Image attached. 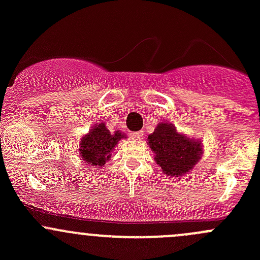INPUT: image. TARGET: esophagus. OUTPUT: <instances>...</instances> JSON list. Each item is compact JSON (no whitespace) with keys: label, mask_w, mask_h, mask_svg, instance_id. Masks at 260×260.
<instances>
[{"label":"esophagus","mask_w":260,"mask_h":260,"mask_svg":"<svg viewBox=\"0 0 260 260\" xmlns=\"http://www.w3.org/2000/svg\"><path fill=\"white\" fill-rule=\"evenodd\" d=\"M142 135L143 133L142 132H132L131 133V138H133V140H141V138H142Z\"/></svg>","instance_id":"obj_1"}]
</instances>
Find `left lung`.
Returning a JSON list of instances; mask_svg holds the SVG:
<instances>
[{
	"label": "left lung",
	"mask_w": 260,
	"mask_h": 260,
	"mask_svg": "<svg viewBox=\"0 0 260 260\" xmlns=\"http://www.w3.org/2000/svg\"><path fill=\"white\" fill-rule=\"evenodd\" d=\"M149 148L164 174L171 177L186 175L201 158L203 145L181 135L171 123H159L148 136Z\"/></svg>",
	"instance_id": "left-lung-1"
}]
</instances>
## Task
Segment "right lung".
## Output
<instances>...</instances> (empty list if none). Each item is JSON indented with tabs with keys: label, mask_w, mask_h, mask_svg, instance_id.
Segmentation results:
<instances>
[{
	"label": "right lung",
	"mask_w": 260,
	"mask_h": 260,
	"mask_svg": "<svg viewBox=\"0 0 260 260\" xmlns=\"http://www.w3.org/2000/svg\"><path fill=\"white\" fill-rule=\"evenodd\" d=\"M124 137V133H120L119 131L111 133L104 123L95 124L88 135L81 138V158L91 166H104L111 158V152L114 149V146Z\"/></svg>",
	"instance_id": "right-lung-1"
}]
</instances>
